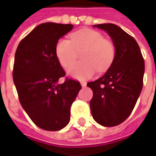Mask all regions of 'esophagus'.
Listing matches in <instances>:
<instances>
[{
	"instance_id": "1",
	"label": "esophagus",
	"mask_w": 156,
	"mask_h": 156,
	"mask_svg": "<svg viewBox=\"0 0 156 156\" xmlns=\"http://www.w3.org/2000/svg\"><path fill=\"white\" fill-rule=\"evenodd\" d=\"M81 87H86V86H87V82H86V81H81Z\"/></svg>"
}]
</instances>
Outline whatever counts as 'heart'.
<instances>
[{"label": "heart", "instance_id": "1", "mask_svg": "<svg viewBox=\"0 0 156 156\" xmlns=\"http://www.w3.org/2000/svg\"><path fill=\"white\" fill-rule=\"evenodd\" d=\"M83 50L81 63L69 70L72 77L79 80L90 78L95 73L110 68L115 57V47L110 40L93 29H81L70 34V40L60 39L55 45V55L60 64L69 69L74 63L77 52Z\"/></svg>", "mask_w": 156, "mask_h": 156}]
</instances>
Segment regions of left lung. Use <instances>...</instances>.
<instances>
[{
	"instance_id": "obj_1",
	"label": "left lung",
	"mask_w": 156,
	"mask_h": 156,
	"mask_svg": "<svg viewBox=\"0 0 156 156\" xmlns=\"http://www.w3.org/2000/svg\"><path fill=\"white\" fill-rule=\"evenodd\" d=\"M96 27L109 34L115 47V57L108 70L98 80L87 82L93 91L91 113L104 127L122 123L135 108L143 86L144 59L136 41L112 23Z\"/></svg>"
}]
</instances>
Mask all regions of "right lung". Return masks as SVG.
Masks as SVG:
<instances>
[{
	"instance_id": "obj_1",
	"label": "right lung",
	"mask_w": 156,
	"mask_h": 156,
	"mask_svg": "<svg viewBox=\"0 0 156 156\" xmlns=\"http://www.w3.org/2000/svg\"><path fill=\"white\" fill-rule=\"evenodd\" d=\"M72 24H40L21 40L15 52L13 79L23 109L37 127L58 131L70 121V108L81 88L71 78L58 84L65 71L55 55V45Z\"/></svg>"
}]
</instances>
